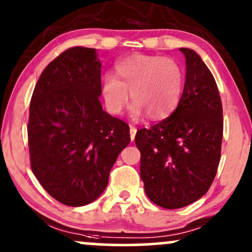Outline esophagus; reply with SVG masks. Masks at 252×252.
<instances>
[{
  "label": "esophagus",
  "instance_id": "34e87169",
  "mask_svg": "<svg viewBox=\"0 0 252 252\" xmlns=\"http://www.w3.org/2000/svg\"><path fill=\"white\" fill-rule=\"evenodd\" d=\"M130 140L131 141H134L135 140V135H136V131H137V130H136V128L135 126H130Z\"/></svg>",
  "mask_w": 252,
  "mask_h": 252
}]
</instances>
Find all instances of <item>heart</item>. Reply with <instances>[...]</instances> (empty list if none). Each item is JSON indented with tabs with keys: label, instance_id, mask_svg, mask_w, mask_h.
Returning <instances> with one entry per match:
<instances>
[{
	"label": "heart",
	"instance_id": "b5f03b06",
	"mask_svg": "<svg viewBox=\"0 0 252 252\" xmlns=\"http://www.w3.org/2000/svg\"><path fill=\"white\" fill-rule=\"evenodd\" d=\"M117 77L105 74L102 96L110 114L120 115L131 99L134 118L148 114L153 121L168 117L178 106L184 90L185 74L172 58L132 54L117 62Z\"/></svg>",
	"mask_w": 252,
	"mask_h": 252
}]
</instances>
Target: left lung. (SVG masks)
Instances as JSON below:
<instances>
[{
  "instance_id": "1",
  "label": "left lung",
  "mask_w": 252,
  "mask_h": 252,
  "mask_svg": "<svg viewBox=\"0 0 252 252\" xmlns=\"http://www.w3.org/2000/svg\"><path fill=\"white\" fill-rule=\"evenodd\" d=\"M180 52L186 59V79L175 111L135 136L146 194L169 210L187 206L209 190L220 161L224 126L209 67L190 48Z\"/></svg>"
}]
</instances>
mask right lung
Here are the masks:
<instances>
[{
	"mask_svg": "<svg viewBox=\"0 0 252 252\" xmlns=\"http://www.w3.org/2000/svg\"><path fill=\"white\" fill-rule=\"evenodd\" d=\"M100 67L94 48H70L48 63L32 96V170L46 192L67 206L99 198L130 142L128 124L99 102Z\"/></svg>",
	"mask_w": 252,
	"mask_h": 252,
	"instance_id": "obj_1",
	"label": "right lung"
}]
</instances>
